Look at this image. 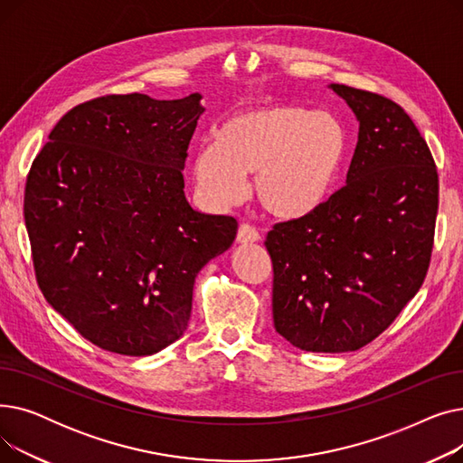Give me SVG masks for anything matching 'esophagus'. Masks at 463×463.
Returning a JSON list of instances; mask_svg holds the SVG:
<instances>
[{
	"mask_svg": "<svg viewBox=\"0 0 463 463\" xmlns=\"http://www.w3.org/2000/svg\"><path fill=\"white\" fill-rule=\"evenodd\" d=\"M236 240L240 241V244H255V241L260 240V234L253 225L241 223L238 229V234H236Z\"/></svg>",
	"mask_w": 463,
	"mask_h": 463,
	"instance_id": "1",
	"label": "esophagus"
}]
</instances>
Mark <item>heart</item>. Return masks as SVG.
<instances>
[{"instance_id":"b5f03b06","label":"heart","mask_w":463,"mask_h":463,"mask_svg":"<svg viewBox=\"0 0 463 463\" xmlns=\"http://www.w3.org/2000/svg\"><path fill=\"white\" fill-rule=\"evenodd\" d=\"M349 148L351 135L339 116L270 105L219 121L213 144L193 157V176L219 206L238 203L246 193L244 176H255V197L266 212L298 219L328 199Z\"/></svg>"}]
</instances>
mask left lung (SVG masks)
Segmentation results:
<instances>
[{"label": "left lung", "instance_id": "8db88e82", "mask_svg": "<svg viewBox=\"0 0 463 463\" xmlns=\"http://www.w3.org/2000/svg\"><path fill=\"white\" fill-rule=\"evenodd\" d=\"M330 88L360 121L347 184L264 240L274 326L311 353L356 351L394 323L424 283L439 206L435 161L409 114L384 95Z\"/></svg>", "mask_w": 463, "mask_h": 463}]
</instances>
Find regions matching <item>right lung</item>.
I'll use <instances>...</instances> for the list:
<instances>
[{
    "label": "right lung",
    "mask_w": 463,
    "mask_h": 463,
    "mask_svg": "<svg viewBox=\"0 0 463 463\" xmlns=\"http://www.w3.org/2000/svg\"><path fill=\"white\" fill-rule=\"evenodd\" d=\"M201 93L105 95L71 109L32 163L24 219L41 293L105 351L148 356L185 332L194 278L234 241L184 194Z\"/></svg>",
    "instance_id": "1"
}]
</instances>
